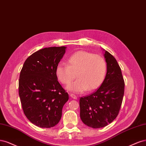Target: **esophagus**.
<instances>
[{
    "label": "esophagus",
    "instance_id": "34e87169",
    "mask_svg": "<svg viewBox=\"0 0 146 146\" xmlns=\"http://www.w3.org/2000/svg\"><path fill=\"white\" fill-rule=\"evenodd\" d=\"M69 95H70V96L71 97V98H72L73 99H74V100H77L78 97H77L76 95H74V94H72V93H70Z\"/></svg>",
    "mask_w": 146,
    "mask_h": 146
}]
</instances>
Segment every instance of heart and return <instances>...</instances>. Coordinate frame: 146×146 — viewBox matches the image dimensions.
Wrapping results in <instances>:
<instances>
[{
  "label": "heart",
  "instance_id": "1",
  "mask_svg": "<svg viewBox=\"0 0 146 146\" xmlns=\"http://www.w3.org/2000/svg\"><path fill=\"white\" fill-rule=\"evenodd\" d=\"M107 71L105 59L100 55L86 51H79L67 59V64H59L55 73L58 79L64 85H68L74 78L77 79L67 87L69 91L81 93L93 91L104 82Z\"/></svg>",
  "mask_w": 146,
  "mask_h": 146
}]
</instances>
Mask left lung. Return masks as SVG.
Masks as SVG:
<instances>
[{
    "label": "left lung",
    "mask_w": 146,
    "mask_h": 146,
    "mask_svg": "<svg viewBox=\"0 0 146 146\" xmlns=\"http://www.w3.org/2000/svg\"><path fill=\"white\" fill-rule=\"evenodd\" d=\"M104 57L107 71L104 82L96 92L79 101L82 121L94 129L104 127L116 118L124 93L125 84L119 64L107 51Z\"/></svg>",
    "instance_id": "1"
}]
</instances>
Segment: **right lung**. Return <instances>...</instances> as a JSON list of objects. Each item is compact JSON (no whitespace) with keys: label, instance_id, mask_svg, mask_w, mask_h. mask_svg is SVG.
<instances>
[{"label":"right lung","instance_id":"1","mask_svg":"<svg viewBox=\"0 0 146 146\" xmlns=\"http://www.w3.org/2000/svg\"><path fill=\"white\" fill-rule=\"evenodd\" d=\"M66 46L44 48L25 61L19 80V94L25 115L42 128L59 122L68 94L58 81L55 70Z\"/></svg>","mask_w":146,"mask_h":146}]
</instances>
